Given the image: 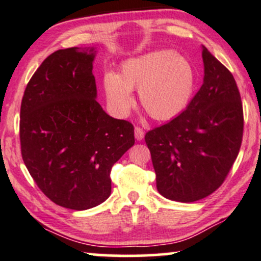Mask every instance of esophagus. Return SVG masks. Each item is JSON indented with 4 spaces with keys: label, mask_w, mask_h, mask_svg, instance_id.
Instances as JSON below:
<instances>
[{
    "label": "esophagus",
    "mask_w": 261,
    "mask_h": 261,
    "mask_svg": "<svg viewBox=\"0 0 261 261\" xmlns=\"http://www.w3.org/2000/svg\"><path fill=\"white\" fill-rule=\"evenodd\" d=\"M134 135H135V139H137V140H143L144 139V135H145V133H144V129L141 127H135L134 128Z\"/></svg>",
    "instance_id": "obj_1"
}]
</instances>
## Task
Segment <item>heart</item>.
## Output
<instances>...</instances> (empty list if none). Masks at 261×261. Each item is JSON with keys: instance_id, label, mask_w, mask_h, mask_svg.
Segmentation results:
<instances>
[{"instance_id": "obj_1", "label": "heart", "mask_w": 261, "mask_h": 261, "mask_svg": "<svg viewBox=\"0 0 261 261\" xmlns=\"http://www.w3.org/2000/svg\"><path fill=\"white\" fill-rule=\"evenodd\" d=\"M195 75L191 63L170 50L152 51L127 60L120 73L104 76V91L114 113L126 116L134 106L132 91L138 90L144 110L157 121L171 120L188 107Z\"/></svg>"}]
</instances>
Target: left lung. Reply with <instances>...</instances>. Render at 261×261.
Masks as SVG:
<instances>
[{
  "instance_id": "obj_1",
  "label": "left lung",
  "mask_w": 261,
  "mask_h": 261,
  "mask_svg": "<svg viewBox=\"0 0 261 261\" xmlns=\"http://www.w3.org/2000/svg\"><path fill=\"white\" fill-rule=\"evenodd\" d=\"M202 60L204 84L187 109L145 135L158 192L175 201L200 200L221 187L242 143L243 109L234 76L206 48Z\"/></svg>"
}]
</instances>
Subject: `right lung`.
Here are the masks:
<instances>
[{"instance_id": "obj_1", "label": "right lung", "mask_w": 261, "mask_h": 261, "mask_svg": "<svg viewBox=\"0 0 261 261\" xmlns=\"http://www.w3.org/2000/svg\"><path fill=\"white\" fill-rule=\"evenodd\" d=\"M93 48L53 53L27 84L20 108L22 161L56 205L87 210L111 193L110 171L134 145V127L96 100Z\"/></svg>"}]
</instances>
